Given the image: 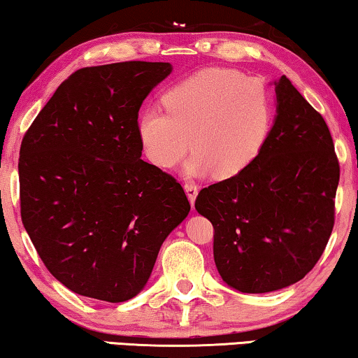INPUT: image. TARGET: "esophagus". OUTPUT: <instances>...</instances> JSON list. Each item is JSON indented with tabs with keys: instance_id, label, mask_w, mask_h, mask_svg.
Returning a JSON list of instances; mask_svg holds the SVG:
<instances>
[{
	"instance_id": "34e87169",
	"label": "esophagus",
	"mask_w": 358,
	"mask_h": 358,
	"mask_svg": "<svg viewBox=\"0 0 358 358\" xmlns=\"http://www.w3.org/2000/svg\"><path fill=\"white\" fill-rule=\"evenodd\" d=\"M183 188L186 191V196H188L191 206H193L196 196H197V185L194 183V181H185Z\"/></svg>"
}]
</instances>
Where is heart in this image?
Wrapping results in <instances>:
<instances>
[{
	"mask_svg": "<svg viewBox=\"0 0 358 358\" xmlns=\"http://www.w3.org/2000/svg\"><path fill=\"white\" fill-rule=\"evenodd\" d=\"M167 115L145 109L136 133L149 162L173 169L189 151V177H233L257 156L273 119L265 85L241 72L207 69L173 85L162 96Z\"/></svg>",
	"mask_w": 358,
	"mask_h": 358,
	"instance_id": "obj_1",
	"label": "heart"
}]
</instances>
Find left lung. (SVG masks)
Segmentation results:
<instances>
[{"label":"left lung","mask_w":358,"mask_h":358,"mask_svg":"<svg viewBox=\"0 0 358 358\" xmlns=\"http://www.w3.org/2000/svg\"><path fill=\"white\" fill-rule=\"evenodd\" d=\"M276 117L257 156L201 189L213 260L228 286L262 294L294 285L322 257L334 227L339 162L322 114L282 76Z\"/></svg>","instance_id":"left-lung-1"}]
</instances>
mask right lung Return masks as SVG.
Here are the masks:
<instances>
[{
    "label": "right lung",
    "mask_w": 358,
    "mask_h": 358,
    "mask_svg": "<svg viewBox=\"0 0 358 358\" xmlns=\"http://www.w3.org/2000/svg\"><path fill=\"white\" fill-rule=\"evenodd\" d=\"M169 62L83 67L27 130L20 215L50 273L80 296L135 297L159 249L191 209L172 175L141 159L138 112Z\"/></svg>",
    "instance_id": "add662e5"
}]
</instances>
